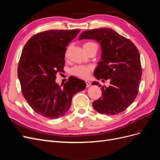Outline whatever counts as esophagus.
Masks as SVG:
<instances>
[{
    "label": "esophagus",
    "instance_id": "1",
    "mask_svg": "<svg viewBox=\"0 0 160 160\" xmlns=\"http://www.w3.org/2000/svg\"><path fill=\"white\" fill-rule=\"evenodd\" d=\"M85 83H86V86H87V88H89V87H90L91 86V83L89 81H85Z\"/></svg>",
    "mask_w": 160,
    "mask_h": 160
}]
</instances>
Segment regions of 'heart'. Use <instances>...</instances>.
Returning a JSON list of instances; mask_svg holds the SVG:
<instances>
[{
    "instance_id": "b5f03b06",
    "label": "heart",
    "mask_w": 160,
    "mask_h": 160,
    "mask_svg": "<svg viewBox=\"0 0 160 160\" xmlns=\"http://www.w3.org/2000/svg\"><path fill=\"white\" fill-rule=\"evenodd\" d=\"M95 43L88 42L84 44L83 46L87 45H93ZM91 71V68L89 67H85V66H75L71 69V73L77 77L82 79H86L88 78L89 75V72Z\"/></svg>"
}]
</instances>
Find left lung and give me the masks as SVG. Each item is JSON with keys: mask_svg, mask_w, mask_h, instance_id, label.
Instances as JSON below:
<instances>
[{"mask_svg": "<svg viewBox=\"0 0 160 160\" xmlns=\"http://www.w3.org/2000/svg\"><path fill=\"white\" fill-rule=\"evenodd\" d=\"M79 40L93 39L101 46V57L94 72L96 79H110L108 88L102 87V96L93 103L101 114L117 115L132 104L138 93L142 77L140 56L130 40L109 28H95L82 32Z\"/></svg>", "mask_w": 160, "mask_h": 160, "instance_id": "1", "label": "left lung"}]
</instances>
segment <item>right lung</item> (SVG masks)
I'll return each instance as SVG.
<instances>
[{
	"instance_id": "right-lung-1",
	"label": "right lung",
	"mask_w": 160,
	"mask_h": 160,
	"mask_svg": "<svg viewBox=\"0 0 160 160\" xmlns=\"http://www.w3.org/2000/svg\"><path fill=\"white\" fill-rule=\"evenodd\" d=\"M80 32L50 30L38 33L23 48L18 66L22 93L31 108L49 119L63 116L71 105L75 93L86 88L85 82L72 77L62 87L55 82L62 72L69 43Z\"/></svg>"
}]
</instances>
